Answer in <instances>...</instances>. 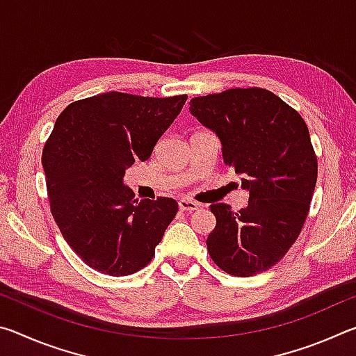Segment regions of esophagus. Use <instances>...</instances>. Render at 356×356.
I'll use <instances>...</instances> for the list:
<instances>
[{
	"label": "esophagus",
	"mask_w": 356,
	"mask_h": 356,
	"mask_svg": "<svg viewBox=\"0 0 356 356\" xmlns=\"http://www.w3.org/2000/svg\"><path fill=\"white\" fill-rule=\"evenodd\" d=\"M197 207H200V204L191 200H186V197L179 200V209L182 210V212H193V210H197Z\"/></svg>",
	"instance_id": "esophagus-1"
}]
</instances>
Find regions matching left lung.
Returning a JSON list of instances; mask_svg holds the SVG:
<instances>
[{
	"label": "left lung",
	"mask_w": 356,
	"mask_h": 356,
	"mask_svg": "<svg viewBox=\"0 0 356 356\" xmlns=\"http://www.w3.org/2000/svg\"><path fill=\"white\" fill-rule=\"evenodd\" d=\"M190 113L221 143L222 161L242 176L248 206L212 204L209 254L234 276H252L281 261L300 236L317 182L308 125L278 95L227 89L190 100Z\"/></svg>",
	"instance_id": "8db88e82"
}]
</instances>
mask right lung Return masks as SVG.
Here are the masks:
<instances>
[{
  "mask_svg": "<svg viewBox=\"0 0 356 356\" xmlns=\"http://www.w3.org/2000/svg\"><path fill=\"white\" fill-rule=\"evenodd\" d=\"M186 99L105 92L58 116L42 154L48 201L65 242L97 272L127 276L146 267L176 216V201H138L124 176L152 155Z\"/></svg>",
  "mask_w": 356,
  "mask_h": 356,
  "instance_id": "1",
  "label": "right lung"
}]
</instances>
